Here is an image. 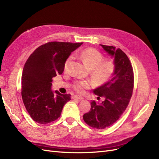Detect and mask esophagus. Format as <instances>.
Masks as SVG:
<instances>
[{"label": "esophagus", "instance_id": "34e87169", "mask_svg": "<svg viewBox=\"0 0 159 159\" xmlns=\"http://www.w3.org/2000/svg\"><path fill=\"white\" fill-rule=\"evenodd\" d=\"M72 99H73L84 100V98H83V97H81V96H80V95H74L73 97H72Z\"/></svg>", "mask_w": 159, "mask_h": 159}]
</instances>
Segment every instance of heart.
Returning <instances> with one entry per match:
<instances>
[{"instance_id":"obj_1","label":"heart","mask_w":159,"mask_h":159,"mask_svg":"<svg viewBox=\"0 0 159 159\" xmlns=\"http://www.w3.org/2000/svg\"><path fill=\"white\" fill-rule=\"evenodd\" d=\"M79 56L85 66L91 69V77L94 82L98 85L106 84L112 78L115 70V65L111 60H104L103 55L98 50L93 48H88L80 52L75 53ZM72 56H69L64 64V68L67 69ZM93 84L89 80H78L73 84V88L78 93H83L85 89L92 87Z\"/></svg>"}]
</instances>
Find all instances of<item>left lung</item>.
<instances>
[{
  "label": "left lung",
  "mask_w": 159,
  "mask_h": 159,
  "mask_svg": "<svg viewBox=\"0 0 159 159\" xmlns=\"http://www.w3.org/2000/svg\"><path fill=\"white\" fill-rule=\"evenodd\" d=\"M109 55L114 57L115 70L112 78L93 92L102 97L103 102H91V109L84 115L86 124L97 129H103L116 122L127 107L133 94L134 74L129 57L120 48L100 44Z\"/></svg>",
  "instance_id": "8db88e82"
}]
</instances>
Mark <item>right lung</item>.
Returning <instances> with one entry per match:
<instances>
[{
    "instance_id": "1",
    "label": "right lung",
    "mask_w": 159,
    "mask_h": 159,
    "mask_svg": "<svg viewBox=\"0 0 159 159\" xmlns=\"http://www.w3.org/2000/svg\"><path fill=\"white\" fill-rule=\"evenodd\" d=\"M81 43L50 42L39 46L28 57L23 68L21 95L28 114L34 121L46 124L58 119L70 94L51 89L52 78L61 75L71 53Z\"/></svg>"
}]
</instances>
